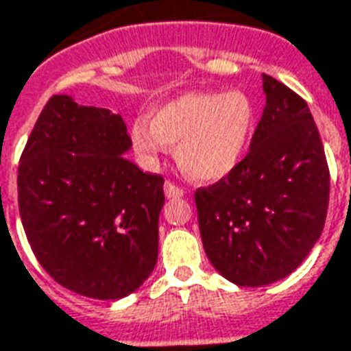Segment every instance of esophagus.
Instances as JSON below:
<instances>
[{"instance_id": "esophagus-1", "label": "esophagus", "mask_w": 351, "mask_h": 351, "mask_svg": "<svg viewBox=\"0 0 351 351\" xmlns=\"http://www.w3.org/2000/svg\"><path fill=\"white\" fill-rule=\"evenodd\" d=\"M164 193L167 199H180V197H184V189L176 186V184H173V182H165Z\"/></svg>"}]
</instances>
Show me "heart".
Returning <instances> with one entry per match:
<instances>
[{"label":"heart","instance_id":"1","mask_svg":"<svg viewBox=\"0 0 351 351\" xmlns=\"http://www.w3.org/2000/svg\"><path fill=\"white\" fill-rule=\"evenodd\" d=\"M254 125L247 93L187 92L151 114V123L136 119L130 128L134 151L154 162L165 147H176L184 175L197 182H219L241 164Z\"/></svg>","mask_w":351,"mask_h":351}]
</instances>
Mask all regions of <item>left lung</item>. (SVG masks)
<instances>
[{"label": "left lung", "mask_w": 351, "mask_h": 351, "mask_svg": "<svg viewBox=\"0 0 351 351\" xmlns=\"http://www.w3.org/2000/svg\"><path fill=\"white\" fill-rule=\"evenodd\" d=\"M267 97L250 151L195 191L206 256L228 282L269 285L296 271L326 223L330 169L307 103L263 73Z\"/></svg>", "instance_id": "left-lung-1"}]
</instances>
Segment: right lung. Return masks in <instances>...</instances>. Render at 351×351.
Here are the masks:
<instances>
[{
	"label": "right lung",
	"mask_w": 351,
	"mask_h": 351,
	"mask_svg": "<svg viewBox=\"0 0 351 351\" xmlns=\"http://www.w3.org/2000/svg\"><path fill=\"white\" fill-rule=\"evenodd\" d=\"M130 147L119 114L53 95L20 158L29 245L55 282L88 298H125L156 265L164 178L128 162Z\"/></svg>",
	"instance_id": "add662e5"
}]
</instances>
